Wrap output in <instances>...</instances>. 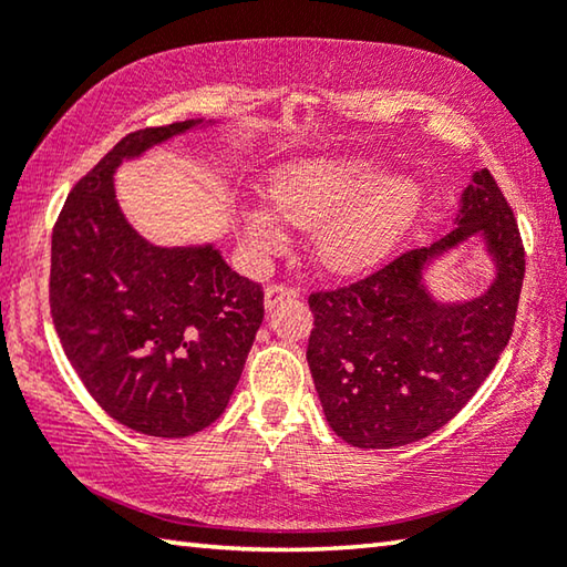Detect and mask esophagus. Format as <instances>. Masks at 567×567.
<instances>
[{"instance_id": "1", "label": "esophagus", "mask_w": 567, "mask_h": 567, "mask_svg": "<svg viewBox=\"0 0 567 567\" xmlns=\"http://www.w3.org/2000/svg\"><path fill=\"white\" fill-rule=\"evenodd\" d=\"M297 295H300V290H297V287L282 285V282H272V285H267V290H265V307H267V310H272L277 302L295 300Z\"/></svg>"}]
</instances>
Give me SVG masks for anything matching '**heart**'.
Listing matches in <instances>:
<instances>
[{
  "mask_svg": "<svg viewBox=\"0 0 567 567\" xmlns=\"http://www.w3.org/2000/svg\"><path fill=\"white\" fill-rule=\"evenodd\" d=\"M267 199L290 225L312 229V255L322 270L354 275L385 260L415 219L422 192L405 177L382 182L372 159H310L277 169ZM245 235L270 249L280 245L282 229L270 209L255 207L245 215Z\"/></svg>",
  "mask_w": 567,
  "mask_h": 567,
  "instance_id": "heart-1",
  "label": "heart"
}]
</instances>
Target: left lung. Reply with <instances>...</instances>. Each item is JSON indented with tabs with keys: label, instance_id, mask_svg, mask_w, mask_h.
Listing matches in <instances>:
<instances>
[{
	"label": "left lung",
	"instance_id": "1",
	"mask_svg": "<svg viewBox=\"0 0 567 567\" xmlns=\"http://www.w3.org/2000/svg\"><path fill=\"white\" fill-rule=\"evenodd\" d=\"M483 234L498 275L470 303H435L421 285L430 259ZM525 247L495 177L480 169L463 192L457 227L408 249L358 282L307 297L315 328L307 364L334 435L364 450L427 437L475 395L513 334Z\"/></svg>",
	"mask_w": 567,
	"mask_h": 567
}]
</instances>
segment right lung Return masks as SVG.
<instances>
[{"label": "right lung", "instance_id": "add662e5", "mask_svg": "<svg viewBox=\"0 0 567 567\" xmlns=\"http://www.w3.org/2000/svg\"><path fill=\"white\" fill-rule=\"evenodd\" d=\"M195 124L122 137L72 187L52 233L50 310L66 360L110 417L155 437L223 415L265 318L262 287L213 245H150L114 199L122 159Z\"/></svg>", "mask_w": 567, "mask_h": 567}]
</instances>
